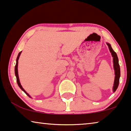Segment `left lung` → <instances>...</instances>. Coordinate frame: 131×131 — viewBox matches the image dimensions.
Wrapping results in <instances>:
<instances>
[{
  "mask_svg": "<svg viewBox=\"0 0 131 131\" xmlns=\"http://www.w3.org/2000/svg\"><path fill=\"white\" fill-rule=\"evenodd\" d=\"M106 45L108 46L109 49L110 50L111 54H112L113 57V63H114V68L115 71V80L114 86H113V92H115L118 88L119 83V78L121 77V72H120V67L119 65V60L115 52L112 49V47L109 43H106Z\"/></svg>",
  "mask_w": 131,
  "mask_h": 131,
  "instance_id": "left-lung-1",
  "label": "left lung"
}]
</instances>
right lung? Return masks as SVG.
<instances>
[{"label": "right lung", "instance_id": "obj_1", "mask_svg": "<svg viewBox=\"0 0 131 131\" xmlns=\"http://www.w3.org/2000/svg\"><path fill=\"white\" fill-rule=\"evenodd\" d=\"M21 53H22V52H20L18 54V56H17V59H16V65H15V76L16 77V81H17V85L19 86V88L22 89V90L24 92L26 93V94L28 95L29 97H31V96L29 95L28 93L26 92V91L23 88V87L22 86V85L20 84V81H19V75H18V69H17V67H18V60H19V56H20Z\"/></svg>", "mask_w": 131, "mask_h": 131}]
</instances>
